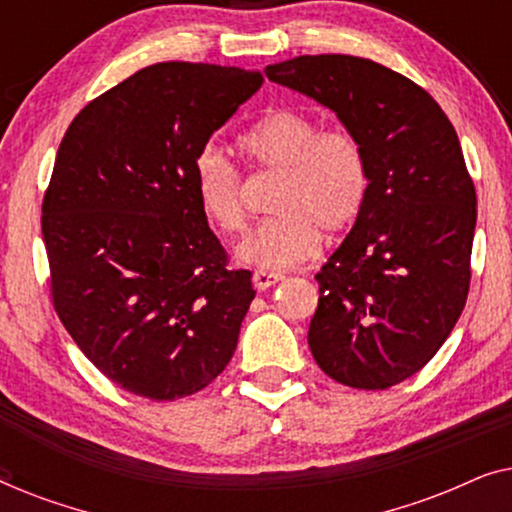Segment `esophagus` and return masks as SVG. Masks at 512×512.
Instances as JSON below:
<instances>
[{"label": "esophagus", "mask_w": 512, "mask_h": 512, "mask_svg": "<svg viewBox=\"0 0 512 512\" xmlns=\"http://www.w3.org/2000/svg\"><path fill=\"white\" fill-rule=\"evenodd\" d=\"M284 279L282 272H268V270H256L254 272V286L258 291H265L270 289V286L279 284Z\"/></svg>", "instance_id": "34e87169"}]
</instances>
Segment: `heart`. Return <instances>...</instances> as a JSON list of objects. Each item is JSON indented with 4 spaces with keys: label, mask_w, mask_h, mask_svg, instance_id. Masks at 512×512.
I'll use <instances>...</instances> for the list:
<instances>
[{
    "label": "heart",
    "mask_w": 512,
    "mask_h": 512,
    "mask_svg": "<svg viewBox=\"0 0 512 512\" xmlns=\"http://www.w3.org/2000/svg\"><path fill=\"white\" fill-rule=\"evenodd\" d=\"M242 156L258 170L277 172L270 219L244 237L235 256L263 270H286L317 254L321 230L338 235L359 219L368 200L366 151L347 130H321L300 109H277L237 139ZM200 212L226 235L247 226L242 179L216 144H202L191 165Z\"/></svg>",
    "instance_id": "b5f03b06"
}]
</instances>
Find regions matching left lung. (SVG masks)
Wrapping results in <instances>:
<instances>
[{
    "mask_svg": "<svg viewBox=\"0 0 512 512\" xmlns=\"http://www.w3.org/2000/svg\"><path fill=\"white\" fill-rule=\"evenodd\" d=\"M265 76L331 109L366 151V207L314 277L307 342L335 382L394 387L466 305L478 200L457 132L424 88L373 60L300 55Z\"/></svg>",
    "mask_w": 512,
    "mask_h": 512,
    "instance_id": "left-lung-1",
    "label": "left lung"
}]
</instances>
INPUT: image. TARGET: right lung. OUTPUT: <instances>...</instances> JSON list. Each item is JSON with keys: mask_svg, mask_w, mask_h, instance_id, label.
<instances>
[{"mask_svg": "<svg viewBox=\"0 0 512 512\" xmlns=\"http://www.w3.org/2000/svg\"><path fill=\"white\" fill-rule=\"evenodd\" d=\"M263 86L205 62L144 67L81 109L41 207L55 312L88 361L151 401L205 389L256 291L191 184L202 144Z\"/></svg>", "mask_w": 512, "mask_h": 512, "instance_id": "add662e5", "label": "right lung"}]
</instances>
